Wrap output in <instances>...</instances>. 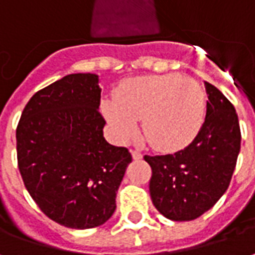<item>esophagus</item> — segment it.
<instances>
[{
    "label": "esophagus",
    "mask_w": 255,
    "mask_h": 255,
    "mask_svg": "<svg viewBox=\"0 0 255 255\" xmlns=\"http://www.w3.org/2000/svg\"><path fill=\"white\" fill-rule=\"evenodd\" d=\"M132 157L133 160H140L142 158V153L139 150H132Z\"/></svg>",
    "instance_id": "1"
}]
</instances>
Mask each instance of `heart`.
Returning a JSON list of instances; mask_svg holds the SVG:
<instances>
[{"label":"heart","mask_w":255,"mask_h":255,"mask_svg":"<svg viewBox=\"0 0 255 255\" xmlns=\"http://www.w3.org/2000/svg\"><path fill=\"white\" fill-rule=\"evenodd\" d=\"M201 84L179 73L149 75L124 80L116 101H106L104 113L122 140L135 136L143 119V136L153 147L176 151L187 147L205 119Z\"/></svg>","instance_id":"1"}]
</instances>
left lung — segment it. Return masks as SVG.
<instances>
[{
    "label": "left lung",
    "instance_id": "left-lung-1",
    "mask_svg": "<svg viewBox=\"0 0 255 255\" xmlns=\"http://www.w3.org/2000/svg\"><path fill=\"white\" fill-rule=\"evenodd\" d=\"M205 86L206 117L197 138L173 154L144 155L153 205L173 221H191L213 208L230 186L241 150L235 108L213 84Z\"/></svg>",
    "mask_w": 255,
    "mask_h": 255
}]
</instances>
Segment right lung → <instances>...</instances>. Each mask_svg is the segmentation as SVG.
<instances>
[{"mask_svg":"<svg viewBox=\"0 0 255 255\" xmlns=\"http://www.w3.org/2000/svg\"><path fill=\"white\" fill-rule=\"evenodd\" d=\"M94 73H72L36 91L16 128L17 166L49 219L75 230L104 224L132 155L104 138Z\"/></svg>","mask_w":255,"mask_h":255,"instance_id":"obj_1","label":"right lung"}]
</instances>
